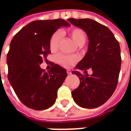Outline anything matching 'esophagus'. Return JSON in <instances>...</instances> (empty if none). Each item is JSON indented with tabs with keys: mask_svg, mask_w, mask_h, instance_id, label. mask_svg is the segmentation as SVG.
<instances>
[{
	"mask_svg": "<svg viewBox=\"0 0 131 131\" xmlns=\"http://www.w3.org/2000/svg\"><path fill=\"white\" fill-rule=\"evenodd\" d=\"M67 74H69V75H70V74H71V70H69V69H68L67 71Z\"/></svg>",
	"mask_w": 131,
	"mask_h": 131,
	"instance_id": "esophagus-1",
	"label": "esophagus"
}]
</instances>
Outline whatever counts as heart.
<instances>
[{
    "label": "heart",
    "instance_id": "obj_1",
    "mask_svg": "<svg viewBox=\"0 0 131 131\" xmlns=\"http://www.w3.org/2000/svg\"><path fill=\"white\" fill-rule=\"evenodd\" d=\"M68 34L72 39L79 46H82L86 41V35L85 32L80 28H73L68 30ZM62 39V32L56 31L52 35L49 40V48L51 51H56L58 49ZM56 62L64 67L69 68L73 65L78 60V57L75 55H64L58 54L56 56Z\"/></svg>",
    "mask_w": 131,
    "mask_h": 131
}]
</instances>
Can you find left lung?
Instances as JSON below:
<instances>
[{"label":"left lung","instance_id":"obj_1","mask_svg":"<svg viewBox=\"0 0 131 131\" xmlns=\"http://www.w3.org/2000/svg\"><path fill=\"white\" fill-rule=\"evenodd\" d=\"M68 21L86 32L89 41L86 55L75 67L86 74L72 71L80 80L79 87L71 92L72 96L82 107H98L112 96L118 84L121 67L120 45L112 32L95 20L69 18ZM89 68L93 71L90 76L87 73Z\"/></svg>","mask_w":131,"mask_h":131}]
</instances>
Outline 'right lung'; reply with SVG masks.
<instances>
[{
    "instance_id": "1",
    "label": "right lung",
    "mask_w": 131,
    "mask_h": 131,
    "mask_svg": "<svg viewBox=\"0 0 131 131\" xmlns=\"http://www.w3.org/2000/svg\"><path fill=\"white\" fill-rule=\"evenodd\" d=\"M70 26L62 19L36 20L22 28L12 39L7 56L8 80L20 101L35 110L54 104L58 89L67 76V71L53 64L49 72L40 67L51 53L49 40L59 28Z\"/></svg>"
}]
</instances>
